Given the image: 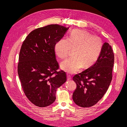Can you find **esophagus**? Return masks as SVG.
I'll return each instance as SVG.
<instances>
[{
  "instance_id": "obj_1",
  "label": "esophagus",
  "mask_w": 127,
  "mask_h": 127,
  "mask_svg": "<svg viewBox=\"0 0 127 127\" xmlns=\"http://www.w3.org/2000/svg\"><path fill=\"white\" fill-rule=\"evenodd\" d=\"M71 79V76L69 74H67V79L68 80H70Z\"/></svg>"
}]
</instances>
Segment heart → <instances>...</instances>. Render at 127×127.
<instances>
[{
  "mask_svg": "<svg viewBox=\"0 0 127 127\" xmlns=\"http://www.w3.org/2000/svg\"><path fill=\"white\" fill-rule=\"evenodd\" d=\"M103 46L101 37L92 34L85 30H74L67 39H60L55 47L56 55L61 59H64L74 50V57L64 61L61 67L70 74L78 71L83 66H90L98 59Z\"/></svg>",
  "mask_w": 127,
  "mask_h": 127,
  "instance_id": "heart-1",
  "label": "heart"
}]
</instances>
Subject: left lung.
Instances as JSON below:
<instances>
[{"instance_id": "1", "label": "left lung", "mask_w": 127, "mask_h": 127, "mask_svg": "<svg viewBox=\"0 0 127 127\" xmlns=\"http://www.w3.org/2000/svg\"><path fill=\"white\" fill-rule=\"evenodd\" d=\"M114 61L112 48L105 42L96 63L73 77L76 88L73 93L72 99L76 104L89 107L103 97L112 79Z\"/></svg>"}]
</instances>
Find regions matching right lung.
<instances>
[{"label": "right lung", "instance_id": "obj_1", "mask_svg": "<svg viewBox=\"0 0 127 127\" xmlns=\"http://www.w3.org/2000/svg\"><path fill=\"white\" fill-rule=\"evenodd\" d=\"M68 30L51 24L31 32L21 46L17 72L26 96L33 104L46 107L55 102L57 89L66 81V74L58 71L55 47Z\"/></svg>", "mask_w": 127, "mask_h": 127}]
</instances>
